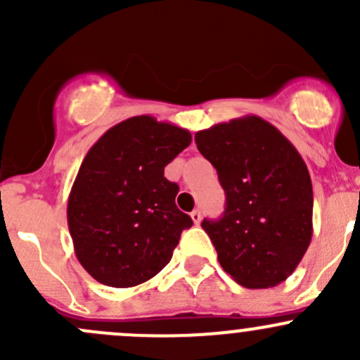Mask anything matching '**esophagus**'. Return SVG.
<instances>
[{"mask_svg": "<svg viewBox=\"0 0 360 360\" xmlns=\"http://www.w3.org/2000/svg\"><path fill=\"white\" fill-rule=\"evenodd\" d=\"M191 219H193V223H195V224L200 223V219H202V212H200V210L195 209L193 212H191Z\"/></svg>", "mask_w": 360, "mask_h": 360, "instance_id": "34e87169", "label": "esophagus"}]
</instances>
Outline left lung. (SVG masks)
<instances>
[{
	"instance_id": "8db88e82",
	"label": "left lung",
	"mask_w": 360,
	"mask_h": 360,
	"mask_svg": "<svg viewBox=\"0 0 360 360\" xmlns=\"http://www.w3.org/2000/svg\"><path fill=\"white\" fill-rule=\"evenodd\" d=\"M195 143L226 195L223 217L202 221L223 270L249 289L284 282L314 233L307 163L281 130L254 115L200 130Z\"/></svg>"
}]
</instances>
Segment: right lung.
<instances>
[{
    "label": "right lung",
    "mask_w": 360,
    "mask_h": 360,
    "mask_svg": "<svg viewBox=\"0 0 360 360\" xmlns=\"http://www.w3.org/2000/svg\"><path fill=\"white\" fill-rule=\"evenodd\" d=\"M186 129L141 115L111 127L89 150L68 198L75 254L97 282L134 288L172 257L193 224L163 170L190 146Z\"/></svg>",
    "instance_id": "right-lung-1"
}]
</instances>
